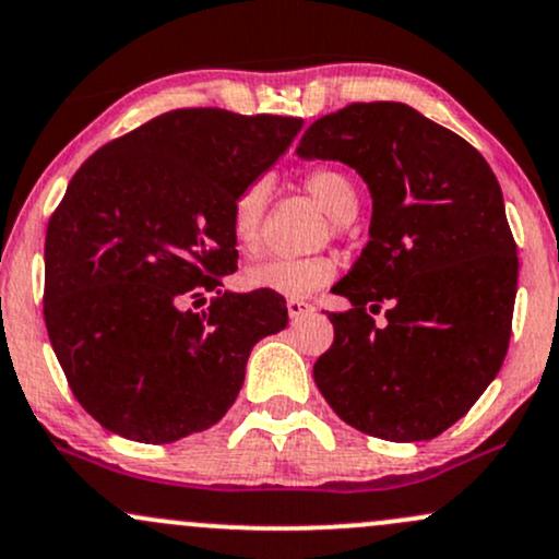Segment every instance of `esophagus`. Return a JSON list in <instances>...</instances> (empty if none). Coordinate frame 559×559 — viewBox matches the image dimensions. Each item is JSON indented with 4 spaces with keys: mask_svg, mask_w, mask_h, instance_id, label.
I'll return each instance as SVG.
<instances>
[{
    "mask_svg": "<svg viewBox=\"0 0 559 559\" xmlns=\"http://www.w3.org/2000/svg\"><path fill=\"white\" fill-rule=\"evenodd\" d=\"M286 310H289L292 321H297V318L308 316V312H312L316 308H312L310 302H305V299H289V302H286Z\"/></svg>",
    "mask_w": 559,
    "mask_h": 559,
    "instance_id": "1",
    "label": "esophagus"
}]
</instances>
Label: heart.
<instances>
[{
	"instance_id": "b5f03b06",
	"label": "heart",
	"mask_w": 559,
	"mask_h": 559,
	"mask_svg": "<svg viewBox=\"0 0 559 559\" xmlns=\"http://www.w3.org/2000/svg\"><path fill=\"white\" fill-rule=\"evenodd\" d=\"M305 188L334 223H347L358 212V188L345 171L318 167L308 171ZM267 204V182H251L236 195L230 212V236L238 251L254 254L260 249L262 214ZM336 275L331 257H270L243 270L247 289H262L284 297H308Z\"/></svg>"
}]
</instances>
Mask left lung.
Returning a JSON list of instances; mask_svg holds the SVG:
<instances>
[{
    "mask_svg": "<svg viewBox=\"0 0 559 559\" xmlns=\"http://www.w3.org/2000/svg\"><path fill=\"white\" fill-rule=\"evenodd\" d=\"M297 156L347 164L373 201L369 243L331 289L353 308L329 312L318 390L373 438H438L493 382L512 334L520 265L499 180L467 140L390 100L312 121Z\"/></svg>",
    "mask_w": 559,
    "mask_h": 559,
    "instance_id": "left-lung-1",
    "label": "left lung"
}]
</instances>
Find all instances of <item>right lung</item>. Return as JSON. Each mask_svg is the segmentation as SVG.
Wrapping results in <instances>:
<instances>
[{
    "instance_id": "right-lung-1",
    "label": "right lung",
    "mask_w": 559,
    "mask_h": 559,
    "mask_svg": "<svg viewBox=\"0 0 559 559\" xmlns=\"http://www.w3.org/2000/svg\"><path fill=\"white\" fill-rule=\"evenodd\" d=\"M302 130L292 116L177 108L103 145L47 225L45 323L92 419L138 443L217 425L251 347L289 323L273 292H223L233 201ZM214 293L204 311H195Z\"/></svg>"
}]
</instances>
